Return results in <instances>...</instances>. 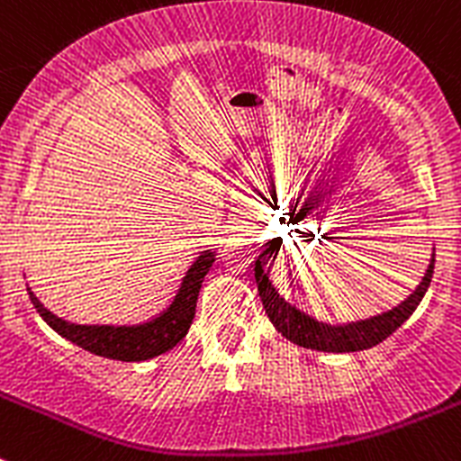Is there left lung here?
I'll return each instance as SVG.
<instances>
[{"label":"left lung","instance_id":"8db88e82","mask_svg":"<svg viewBox=\"0 0 461 461\" xmlns=\"http://www.w3.org/2000/svg\"><path fill=\"white\" fill-rule=\"evenodd\" d=\"M266 254H261V257L254 261V276H257L263 308H266L267 317H270V321L275 324V329L279 330L284 338H288L290 342L299 344V347L317 351H333V354L363 351L369 349V347H376L378 342L390 338V335L412 315L414 308L419 306V302H421L423 294H426L428 285H430L432 272H435V254H432L430 266H428L426 276L421 279V284H419L417 290H414L405 302H401L399 306L383 312V315L369 317V320L351 321V324L342 326H330L324 324V321L312 320L306 312L290 306L284 297H279V293L275 290L272 281L267 279V275L263 272V257H266Z\"/></svg>","mask_w":461,"mask_h":461}]
</instances>
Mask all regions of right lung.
I'll use <instances>...</instances> for the list:
<instances>
[{
	"label": "right lung",
	"mask_w": 461,
	"mask_h": 461,
	"mask_svg": "<svg viewBox=\"0 0 461 461\" xmlns=\"http://www.w3.org/2000/svg\"><path fill=\"white\" fill-rule=\"evenodd\" d=\"M216 261V254L212 249L200 254L194 266L189 267L186 276L182 279L180 290L171 306L155 320L140 326H80L71 321L60 320L51 311L40 303V299L31 293V303L35 311L42 315V320L51 326L62 338L71 339L74 344L83 347L89 354L103 356V358L123 360V363H140V360L155 358L164 351L173 349L177 342L186 335L191 321L195 317V302H198L200 285L204 275Z\"/></svg>",
	"instance_id": "add662e5"
}]
</instances>
